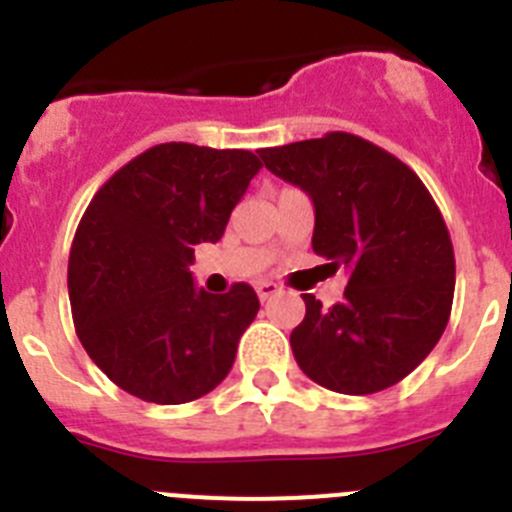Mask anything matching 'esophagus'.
I'll use <instances>...</instances> for the list:
<instances>
[{
	"label": "esophagus",
	"instance_id": "1",
	"mask_svg": "<svg viewBox=\"0 0 512 512\" xmlns=\"http://www.w3.org/2000/svg\"><path fill=\"white\" fill-rule=\"evenodd\" d=\"M279 292H282V287H279V284H274V282H259V284H256V295H259L261 302L271 300V297H277Z\"/></svg>",
	"mask_w": 512,
	"mask_h": 512
}]
</instances>
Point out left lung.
Returning <instances> with one entry per match:
<instances>
[{"mask_svg":"<svg viewBox=\"0 0 512 512\" xmlns=\"http://www.w3.org/2000/svg\"><path fill=\"white\" fill-rule=\"evenodd\" d=\"M266 169L315 207L312 251L346 266L333 307L312 295L289 343L302 372L341 395H374L431 354L454 302V246L410 166L351 133L261 151Z\"/></svg>","mask_w":512,"mask_h":512,"instance_id":"left-lung-1","label":"left lung"}]
</instances>
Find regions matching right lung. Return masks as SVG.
Here are the masks:
<instances>
[{"mask_svg": "<svg viewBox=\"0 0 512 512\" xmlns=\"http://www.w3.org/2000/svg\"><path fill=\"white\" fill-rule=\"evenodd\" d=\"M261 161L241 148L161 143L135 156L89 202L69 256L76 336L120 390L182 405L228 377L259 312L246 282L194 287V246L223 238Z\"/></svg>", "mask_w": 512, "mask_h": 512, "instance_id": "obj_1", "label": "right lung"}]
</instances>
